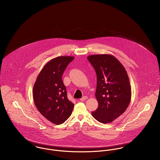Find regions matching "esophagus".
Here are the masks:
<instances>
[{
	"instance_id": "1",
	"label": "esophagus",
	"mask_w": 160,
	"mask_h": 160,
	"mask_svg": "<svg viewBox=\"0 0 160 160\" xmlns=\"http://www.w3.org/2000/svg\"><path fill=\"white\" fill-rule=\"evenodd\" d=\"M86 99H88V97H86V96H84V97H82L80 99V100H81V101H82V102H83V101L86 100Z\"/></svg>"
}]
</instances>
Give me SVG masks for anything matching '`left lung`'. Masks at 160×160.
Returning <instances> with one entry per match:
<instances>
[{
	"label": "left lung",
	"mask_w": 160,
	"mask_h": 160,
	"mask_svg": "<svg viewBox=\"0 0 160 160\" xmlns=\"http://www.w3.org/2000/svg\"><path fill=\"white\" fill-rule=\"evenodd\" d=\"M88 59L97 74L95 97L98 107L92 115L102 123L112 122L126 110L131 99L127 71L112 55H92Z\"/></svg>",
	"instance_id": "obj_1"
}]
</instances>
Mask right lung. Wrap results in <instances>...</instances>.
<instances>
[{"mask_svg":"<svg viewBox=\"0 0 160 160\" xmlns=\"http://www.w3.org/2000/svg\"><path fill=\"white\" fill-rule=\"evenodd\" d=\"M74 57L61 56L50 60L38 74L33 87L34 104L44 117L58 125L72 113L74 104L67 98L66 87L62 77Z\"/></svg>","mask_w":160,"mask_h":160,"instance_id":"add662e5","label":"right lung"}]
</instances>
